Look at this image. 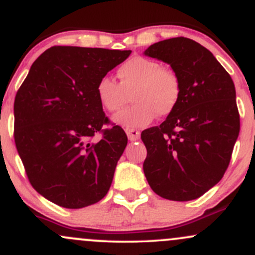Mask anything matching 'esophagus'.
<instances>
[{
	"label": "esophagus",
	"mask_w": 255,
	"mask_h": 255,
	"mask_svg": "<svg viewBox=\"0 0 255 255\" xmlns=\"http://www.w3.org/2000/svg\"><path fill=\"white\" fill-rule=\"evenodd\" d=\"M126 133H127L128 139L130 141H135L140 138V132L136 129H133V128H126Z\"/></svg>",
	"instance_id": "1"
}]
</instances>
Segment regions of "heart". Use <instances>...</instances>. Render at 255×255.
Returning a JSON list of instances; mask_svg holds the SVG:
<instances>
[{
    "mask_svg": "<svg viewBox=\"0 0 255 255\" xmlns=\"http://www.w3.org/2000/svg\"><path fill=\"white\" fill-rule=\"evenodd\" d=\"M119 83L110 77L98 81V102L108 113H117L127 103L130 93L132 105L114 117L126 128L145 127L158 117L168 116L175 110L181 96V82L174 70L162 66L150 58H129L116 71Z\"/></svg>",
    "mask_w": 255,
    "mask_h": 255,
    "instance_id": "obj_1",
    "label": "heart"
}]
</instances>
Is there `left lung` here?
<instances>
[{
  "label": "left lung",
  "mask_w": 255,
  "mask_h": 255,
  "mask_svg": "<svg viewBox=\"0 0 255 255\" xmlns=\"http://www.w3.org/2000/svg\"><path fill=\"white\" fill-rule=\"evenodd\" d=\"M145 54L168 63L181 82L175 110L141 133L145 177L161 197L195 200L219 183L230 163L240 133L234 81L208 49L190 38L159 41Z\"/></svg>",
  "instance_id": "obj_1"
}]
</instances>
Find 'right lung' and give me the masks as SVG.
I'll use <instances>...</instances> for the list:
<instances>
[{
  "label": "right lung",
  "instance_id": "1",
  "mask_svg": "<svg viewBox=\"0 0 255 255\" xmlns=\"http://www.w3.org/2000/svg\"><path fill=\"white\" fill-rule=\"evenodd\" d=\"M130 52L50 47L16 92V150L30 184L50 202L77 209L108 194L128 139L104 114L96 88Z\"/></svg>",
  "mask_w": 255,
  "mask_h": 255
}]
</instances>
